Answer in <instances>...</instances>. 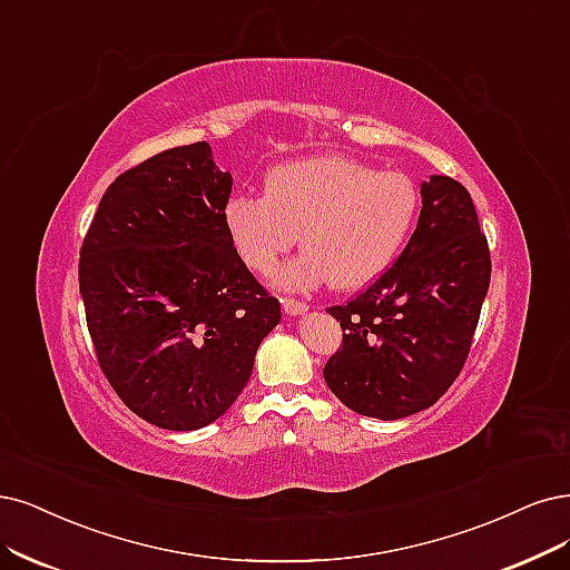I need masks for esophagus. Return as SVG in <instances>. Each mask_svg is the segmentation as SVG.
Returning a JSON list of instances; mask_svg holds the SVG:
<instances>
[{"label": "esophagus", "mask_w": 570, "mask_h": 570, "mask_svg": "<svg viewBox=\"0 0 570 570\" xmlns=\"http://www.w3.org/2000/svg\"><path fill=\"white\" fill-rule=\"evenodd\" d=\"M282 307L286 314H291V317H298V314H305L307 312V303L303 301H296V298H282Z\"/></svg>", "instance_id": "34e87169"}]
</instances>
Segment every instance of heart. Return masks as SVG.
Listing matches in <instances>:
<instances>
[{
	"instance_id": "obj_1",
	"label": "heart",
	"mask_w": 570,
	"mask_h": 570,
	"mask_svg": "<svg viewBox=\"0 0 570 570\" xmlns=\"http://www.w3.org/2000/svg\"><path fill=\"white\" fill-rule=\"evenodd\" d=\"M417 187L399 171L341 157L272 168L265 195L227 202L225 225L246 267L269 274L301 235L303 253L282 269L286 288L352 291L392 265L417 216Z\"/></svg>"
}]
</instances>
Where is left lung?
Returning a JSON list of instances; mask_svg holds the SVG:
<instances>
[{
  "instance_id": "left-lung-1",
  "label": "left lung",
  "mask_w": 570,
  "mask_h": 570,
  "mask_svg": "<svg viewBox=\"0 0 570 570\" xmlns=\"http://www.w3.org/2000/svg\"><path fill=\"white\" fill-rule=\"evenodd\" d=\"M420 195L423 208L402 256L360 296L328 307L343 343L324 381L368 417L413 415L453 385L491 284V250L468 189L432 176Z\"/></svg>"
}]
</instances>
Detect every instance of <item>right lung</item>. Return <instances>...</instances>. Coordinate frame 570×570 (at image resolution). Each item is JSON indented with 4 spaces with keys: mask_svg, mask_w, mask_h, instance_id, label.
Listing matches in <instances>:
<instances>
[{
    "mask_svg": "<svg viewBox=\"0 0 570 570\" xmlns=\"http://www.w3.org/2000/svg\"><path fill=\"white\" fill-rule=\"evenodd\" d=\"M232 176L208 142L164 150L115 178L79 250L96 360L121 402L161 430L218 420L279 324V301L229 239Z\"/></svg>",
    "mask_w": 570,
    "mask_h": 570,
    "instance_id": "add662e5",
    "label": "right lung"
}]
</instances>
